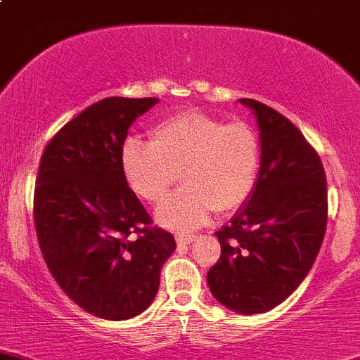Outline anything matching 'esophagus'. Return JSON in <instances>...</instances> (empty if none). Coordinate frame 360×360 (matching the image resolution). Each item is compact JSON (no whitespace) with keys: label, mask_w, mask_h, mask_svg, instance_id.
<instances>
[{"label":"esophagus","mask_w":360,"mask_h":360,"mask_svg":"<svg viewBox=\"0 0 360 360\" xmlns=\"http://www.w3.org/2000/svg\"><path fill=\"white\" fill-rule=\"evenodd\" d=\"M194 240H195V236H191V234H179V236H176V243L184 244V246L194 243Z\"/></svg>","instance_id":"obj_1"}]
</instances>
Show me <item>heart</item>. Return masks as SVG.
<instances>
[{
    "instance_id": "1",
    "label": "heart",
    "mask_w": 360,
    "mask_h": 360,
    "mask_svg": "<svg viewBox=\"0 0 360 360\" xmlns=\"http://www.w3.org/2000/svg\"><path fill=\"white\" fill-rule=\"evenodd\" d=\"M150 142L128 139L121 149L126 184L140 199L159 205L181 179L185 187L158 211L172 229L205 224L214 210L231 211L250 199L260 168V142L244 121L205 110L169 114L149 131Z\"/></svg>"
}]
</instances>
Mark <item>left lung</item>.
<instances>
[{
	"instance_id": "obj_1",
	"label": "left lung",
	"mask_w": 360,
	"mask_h": 360,
	"mask_svg": "<svg viewBox=\"0 0 360 360\" xmlns=\"http://www.w3.org/2000/svg\"><path fill=\"white\" fill-rule=\"evenodd\" d=\"M257 116L262 165L250 201L214 232L220 260L207 272L211 295L234 312L262 314L283 303L316 262L328 225L321 158L272 107L239 98Z\"/></svg>"
}]
</instances>
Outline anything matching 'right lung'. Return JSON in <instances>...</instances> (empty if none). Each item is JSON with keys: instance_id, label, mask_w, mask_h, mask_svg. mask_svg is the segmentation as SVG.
Instances as JSON below:
<instances>
[{"instance_id": "right-lung-1", "label": "right lung", "mask_w": 360, "mask_h": 360, "mask_svg": "<svg viewBox=\"0 0 360 360\" xmlns=\"http://www.w3.org/2000/svg\"><path fill=\"white\" fill-rule=\"evenodd\" d=\"M158 102L91 103L58 129L39 162L34 225L43 258L62 291L100 319L142 314L176 248L169 232L153 227L121 168L128 128Z\"/></svg>"}]
</instances>
